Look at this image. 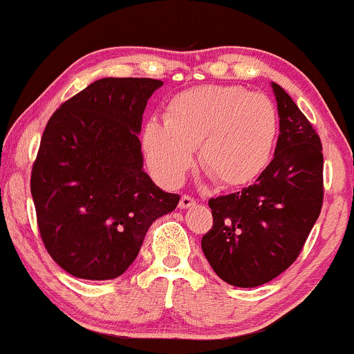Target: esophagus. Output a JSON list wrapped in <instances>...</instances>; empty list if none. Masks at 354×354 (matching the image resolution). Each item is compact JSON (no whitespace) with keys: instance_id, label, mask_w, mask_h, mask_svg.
Instances as JSON below:
<instances>
[{"instance_id":"34e87169","label":"esophagus","mask_w":354,"mask_h":354,"mask_svg":"<svg viewBox=\"0 0 354 354\" xmlns=\"http://www.w3.org/2000/svg\"><path fill=\"white\" fill-rule=\"evenodd\" d=\"M194 204H196V199L193 198V196H189V194H183L181 196V199H180V207H181V209H186V207L194 206Z\"/></svg>"}]
</instances>
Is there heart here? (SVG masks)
I'll list each match as a JSON object with an SVG mask.
<instances>
[{
    "mask_svg": "<svg viewBox=\"0 0 354 354\" xmlns=\"http://www.w3.org/2000/svg\"><path fill=\"white\" fill-rule=\"evenodd\" d=\"M277 135L279 112L266 93L239 85H199L168 102L165 123L145 125L143 150L156 176L176 186L199 147V168L211 181L239 188L267 168Z\"/></svg>",
    "mask_w": 354,
    "mask_h": 354,
    "instance_id": "1",
    "label": "heart"
}]
</instances>
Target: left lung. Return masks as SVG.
<instances>
[{"mask_svg":"<svg viewBox=\"0 0 354 354\" xmlns=\"http://www.w3.org/2000/svg\"><path fill=\"white\" fill-rule=\"evenodd\" d=\"M274 160L254 185L209 199L212 227L203 236L207 262L224 282H270L297 261L323 204L322 140L280 85Z\"/></svg>","mask_w":354,"mask_h":354,"instance_id":"left-lung-1","label":"left lung"}]
</instances>
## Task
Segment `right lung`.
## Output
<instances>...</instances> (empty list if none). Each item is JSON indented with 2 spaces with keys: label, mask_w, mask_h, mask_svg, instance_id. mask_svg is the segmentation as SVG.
I'll list each match as a JSON object with an SVG mask.
<instances>
[{
  "label": "right lung",
  "mask_w": 354,
  "mask_h": 354,
  "mask_svg": "<svg viewBox=\"0 0 354 354\" xmlns=\"http://www.w3.org/2000/svg\"><path fill=\"white\" fill-rule=\"evenodd\" d=\"M161 85L147 77L95 80L46 125L31 171L37 227L55 263L77 279L122 275L148 227L180 201L143 171L142 115Z\"/></svg>",
  "instance_id": "add662e5"
}]
</instances>
